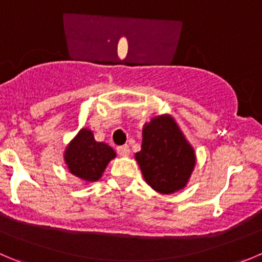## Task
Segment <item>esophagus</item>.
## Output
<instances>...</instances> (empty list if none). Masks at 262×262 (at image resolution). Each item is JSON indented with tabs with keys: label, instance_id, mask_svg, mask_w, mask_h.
Segmentation results:
<instances>
[{
	"label": "esophagus",
	"instance_id": "1",
	"mask_svg": "<svg viewBox=\"0 0 262 262\" xmlns=\"http://www.w3.org/2000/svg\"><path fill=\"white\" fill-rule=\"evenodd\" d=\"M118 154L120 155V156H129V154H130V148H129V146H126V144H124V146H119L118 147Z\"/></svg>",
	"mask_w": 262,
	"mask_h": 262
}]
</instances>
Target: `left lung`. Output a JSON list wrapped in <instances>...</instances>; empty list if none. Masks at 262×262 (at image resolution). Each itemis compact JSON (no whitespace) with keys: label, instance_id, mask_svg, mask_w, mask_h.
<instances>
[{"label":"left lung","instance_id":"obj_1","mask_svg":"<svg viewBox=\"0 0 262 262\" xmlns=\"http://www.w3.org/2000/svg\"><path fill=\"white\" fill-rule=\"evenodd\" d=\"M142 136L136 160L147 184L162 194L184 188L194 169L195 155L177 121L170 115L156 116L144 124Z\"/></svg>","mask_w":262,"mask_h":262}]
</instances>
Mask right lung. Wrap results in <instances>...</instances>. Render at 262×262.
I'll list each match as a JSON object with an SVG mask.
<instances>
[{
  "instance_id": "1",
  "label": "right lung",
  "mask_w": 262,
  "mask_h": 262,
  "mask_svg": "<svg viewBox=\"0 0 262 262\" xmlns=\"http://www.w3.org/2000/svg\"><path fill=\"white\" fill-rule=\"evenodd\" d=\"M115 156V151L108 144L96 141L92 130L87 128L80 129L63 154L69 171L87 183L97 182Z\"/></svg>"
}]
</instances>
